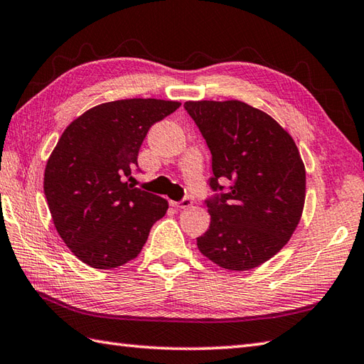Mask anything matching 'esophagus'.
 Returning <instances> with one entry per match:
<instances>
[{"instance_id": "esophagus-1", "label": "esophagus", "mask_w": 364, "mask_h": 364, "mask_svg": "<svg viewBox=\"0 0 364 364\" xmlns=\"http://www.w3.org/2000/svg\"><path fill=\"white\" fill-rule=\"evenodd\" d=\"M170 203H172V206H175V208H180V210H183V208H189V206L192 205V202L189 200V198H183L181 202H175V200H172Z\"/></svg>"}]
</instances>
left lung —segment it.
I'll use <instances>...</instances> for the list:
<instances>
[{
	"instance_id": "obj_1",
	"label": "left lung",
	"mask_w": 364,
	"mask_h": 364,
	"mask_svg": "<svg viewBox=\"0 0 364 364\" xmlns=\"http://www.w3.org/2000/svg\"><path fill=\"white\" fill-rule=\"evenodd\" d=\"M213 156L206 200L210 229L197 238L206 259L230 272L262 265L287 245L304 208L306 170L291 135L268 113L241 101L184 102Z\"/></svg>"
}]
</instances>
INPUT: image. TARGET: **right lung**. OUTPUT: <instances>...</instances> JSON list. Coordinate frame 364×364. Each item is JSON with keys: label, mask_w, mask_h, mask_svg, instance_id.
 Returning a JSON list of instances; mask_svg holds the SVG:
<instances>
[{"label": "right lung", "mask_w": 364, "mask_h": 364, "mask_svg": "<svg viewBox=\"0 0 364 364\" xmlns=\"http://www.w3.org/2000/svg\"><path fill=\"white\" fill-rule=\"evenodd\" d=\"M181 102L121 99L75 118L47 161L44 194L55 229L78 260L96 269L134 260L168 202L134 188L141 141L149 127Z\"/></svg>", "instance_id": "1"}]
</instances>
